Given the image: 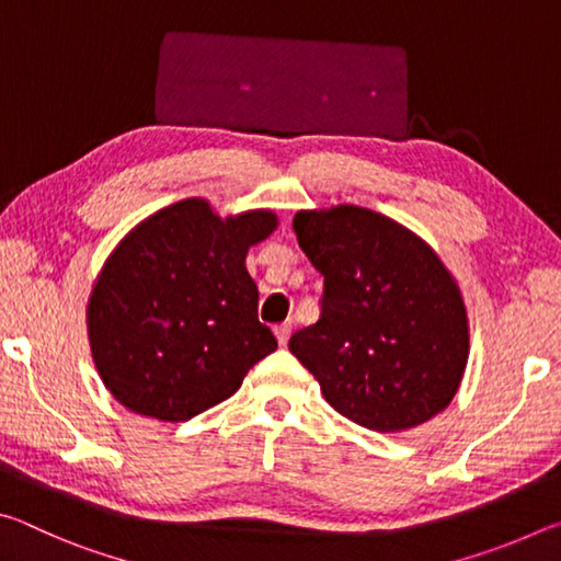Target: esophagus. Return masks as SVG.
I'll use <instances>...</instances> for the list:
<instances>
[{
  "label": "esophagus",
  "mask_w": 561,
  "mask_h": 561,
  "mask_svg": "<svg viewBox=\"0 0 561 561\" xmlns=\"http://www.w3.org/2000/svg\"><path fill=\"white\" fill-rule=\"evenodd\" d=\"M274 336H277L279 346H287V341H289V336H291V324H279V327H274Z\"/></svg>",
  "instance_id": "esophagus-1"
}]
</instances>
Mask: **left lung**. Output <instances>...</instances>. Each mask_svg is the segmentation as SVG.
<instances>
[{"mask_svg": "<svg viewBox=\"0 0 561 561\" xmlns=\"http://www.w3.org/2000/svg\"><path fill=\"white\" fill-rule=\"evenodd\" d=\"M324 274L317 324L289 351L329 405L368 431L415 428L448 408L470 354L460 289L438 254L391 217L356 205L294 215Z\"/></svg>", "mask_w": 561, "mask_h": 561, "instance_id": "1", "label": "left lung"}]
</instances>
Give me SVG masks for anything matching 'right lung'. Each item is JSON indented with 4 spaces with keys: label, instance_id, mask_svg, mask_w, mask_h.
<instances>
[{
    "label": "right lung",
    "instance_id": "right-lung-1",
    "mask_svg": "<svg viewBox=\"0 0 561 561\" xmlns=\"http://www.w3.org/2000/svg\"><path fill=\"white\" fill-rule=\"evenodd\" d=\"M274 227L272 210L220 217L187 197L123 237L87 309L93 364L118 403L158 421H190L230 398L277 348L244 267L250 247Z\"/></svg>",
    "mask_w": 561,
    "mask_h": 561
}]
</instances>
